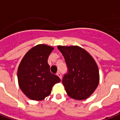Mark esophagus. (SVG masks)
I'll list each match as a JSON object with an SVG mask.
<instances>
[{"instance_id":"obj_1","label":"esophagus","mask_w":120,"mask_h":120,"mask_svg":"<svg viewBox=\"0 0 120 120\" xmlns=\"http://www.w3.org/2000/svg\"><path fill=\"white\" fill-rule=\"evenodd\" d=\"M57 74V76H58L60 78V79H62V75H61V74H60L59 72H57V74Z\"/></svg>"}]
</instances>
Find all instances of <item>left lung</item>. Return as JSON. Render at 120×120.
I'll return each instance as SVG.
<instances>
[{"instance_id": "left-lung-1", "label": "left lung", "mask_w": 120, "mask_h": 120, "mask_svg": "<svg viewBox=\"0 0 120 120\" xmlns=\"http://www.w3.org/2000/svg\"><path fill=\"white\" fill-rule=\"evenodd\" d=\"M64 56L68 73L62 79L66 93L70 98L82 100L97 88L100 75L97 64L84 49L77 46H58Z\"/></svg>"}]
</instances>
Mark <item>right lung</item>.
Listing matches in <instances>:
<instances>
[{"label": "right lung", "instance_id": "obj_1", "mask_svg": "<svg viewBox=\"0 0 120 120\" xmlns=\"http://www.w3.org/2000/svg\"><path fill=\"white\" fill-rule=\"evenodd\" d=\"M54 48L38 44L28 51L18 68V81L20 90L33 100H42L48 96L52 87L60 82L58 76L50 71L48 58Z\"/></svg>", "mask_w": 120, "mask_h": 120}]
</instances>
